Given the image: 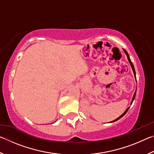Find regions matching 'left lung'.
I'll use <instances>...</instances> for the list:
<instances>
[{"instance_id":"1","label":"left lung","mask_w":154,"mask_h":154,"mask_svg":"<svg viewBox=\"0 0 154 154\" xmlns=\"http://www.w3.org/2000/svg\"><path fill=\"white\" fill-rule=\"evenodd\" d=\"M124 50V53L126 54V55L127 56V58H128V61H129V62H130V66H131V68H132V71H133V72H134V77H135V79H136V72H135V70H134V65H133V64H132V62H131V60H130V56H129V55H128V52L125 50V49H123ZM136 82H137V79H136ZM136 92H137V90H136V91H135V92H134V95H133V97H132V101H131V103H130V105H132V102H133V100H134V98H135V96H136ZM130 106H129V107H128L127 109H126V110L124 112V113H122L120 116L119 117V118H118L117 119H114L113 121H111V122H110L111 123H112V122H116V121H118V119H119L120 118H122V117H123L125 114H126V113H127V111H128V109H130Z\"/></svg>"}]
</instances>
